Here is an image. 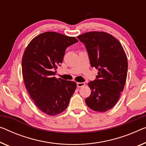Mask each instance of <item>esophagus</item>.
Here are the masks:
<instances>
[{"label":"esophagus","mask_w":146,"mask_h":146,"mask_svg":"<svg viewBox=\"0 0 146 146\" xmlns=\"http://www.w3.org/2000/svg\"><path fill=\"white\" fill-rule=\"evenodd\" d=\"M85 85V83L84 82H77V86L79 88H80V87H82Z\"/></svg>","instance_id":"1"}]
</instances>
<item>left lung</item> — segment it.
I'll return each mask as SVG.
<instances>
[{"label":"left lung","instance_id":"1","mask_svg":"<svg viewBox=\"0 0 146 146\" xmlns=\"http://www.w3.org/2000/svg\"><path fill=\"white\" fill-rule=\"evenodd\" d=\"M85 45L91 67L98 69L89 82L90 96L85 99L92 110L105 112L117 103L123 90L128 71V61L120 42L105 32L91 31L78 36Z\"/></svg>","mask_w":146,"mask_h":146}]
</instances>
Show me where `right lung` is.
Wrapping results in <instances>:
<instances>
[{"label": "right lung", "mask_w": 146, "mask_h": 146, "mask_svg": "<svg viewBox=\"0 0 146 146\" xmlns=\"http://www.w3.org/2000/svg\"><path fill=\"white\" fill-rule=\"evenodd\" d=\"M77 42L75 37L45 32L33 39L23 53L21 65L25 88L36 107L46 114L64 111L75 92L77 83L56 79L54 71L62 63L67 48Z\"/></svg>", "instance_id": "1"}]
</instances>
